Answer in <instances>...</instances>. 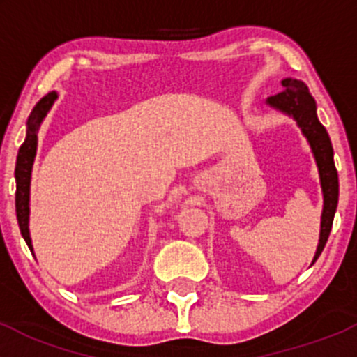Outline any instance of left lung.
Here are the masks:
<instances>
[{
    "mask_svg": "<svg viewBox=\"0 0 357 357\" xmlns=\"http://www.w3.org/2000/svg\"><path fill=\"white\" fill-rule=\"evenodd\" d=\"M283 89L276 95L269 96L268 103L275 109L287 112L294 115L297 124L301 126L302 132L311 143L314 152L316 162H318L319 178H321L323 197H325V207L321 215V233H319V245L316 250L314 261L328 242L330 231H332L333 215L338 204V174L333 164V149L330 136L321 122L316 117V102L309 93V88L297 79H283Z\"/></svg>",
    "mask_w": 357,
    "mask_h": 357,
    "instance_id": "1",
    "label": "left lung"
}]
</instances>
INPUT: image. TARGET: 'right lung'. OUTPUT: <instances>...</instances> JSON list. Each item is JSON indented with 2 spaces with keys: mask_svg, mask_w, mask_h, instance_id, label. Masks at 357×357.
Instances as JSON below:
<instances>
[{
  "mask_svg": "<svg viewBox=\"0 0 357 357\" xmlns=\"http://www.w3.org/2000/svg\"><path fill=\"white\" fill-rule=\"evenodd\" d=\"M56 100V93L52 91L43 96L36 107L32 109L27 119V136L22 143L17 155L15 165V179H17V192H15V211L17 221H19L20 233H22L25 243L32 250L31 236H29V185H31V169L32 162L36 157V146H38V129L45 115L52 109L53 102Z\"/></svg>",
  "mask_w": 357,
  "mask_h": 357,
  "instance_id": "right-lung-1",
  "label": "right lung"
}]
</instances>
